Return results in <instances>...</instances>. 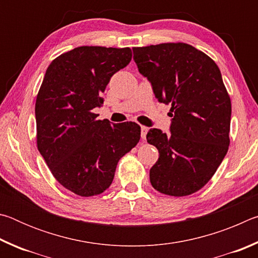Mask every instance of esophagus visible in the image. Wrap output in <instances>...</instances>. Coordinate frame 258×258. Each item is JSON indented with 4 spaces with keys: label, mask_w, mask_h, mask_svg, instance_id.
I'll return each mask as SVG.
<instances>
[{
    "label": "esophagus",
    "mask_w": 258,
    "mask_h": 258,
    "mask_svg": "<svg viewBox=\"0 0 258 258\" xmlns=\"http://www.w3.org/2000/svg\"><path fill=\"white\" fill-rule=\"evenodd\" d=\"M148 130H149V128H148L147 126H141V138H142L143 140H146Z\"/></svg>",
    "instance_id": "esophagus-1"
}]
</instances>
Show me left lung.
Returning a JSON list of instances; mask_svg holds the SVG:
<instances>
[{"label":"left lung","instance_id":"left-lung-1","mask_svg":"<svg viewBox=\"0 0 258 258\" xmlns=\"http://www.w3.org/2000/svg\"><path fill=\"white\" fill-rule=\"evenodd\" d=\"M139 73L159 102L171 104V134L150 128L147 141L159 158L150 168L151 185L183 197L211 180L230 145L231 100L217 64L185 43L133 47Z\"/></svg>","mask_w":258,"mask_h":258}]
</instances>
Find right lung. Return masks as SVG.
<instances>
[{"label": "right lung", "instance_id": "add662e5", "mask_svg": "<svg viewBox=\"0 0 258 258\" xmlns=\"http://www.w3.org/2000/svg\"><path fill=\"white\" fill-rule=\"evenodd\" d=\"M132 59L130 47L80 46L47 67L35 103L37 148L61 185L82 197L110 186L119 159L138 145L134 121L97 119L113 74Z\"/></svg>", "mask_w": 258, "mask_h": 258}]
</instances>
